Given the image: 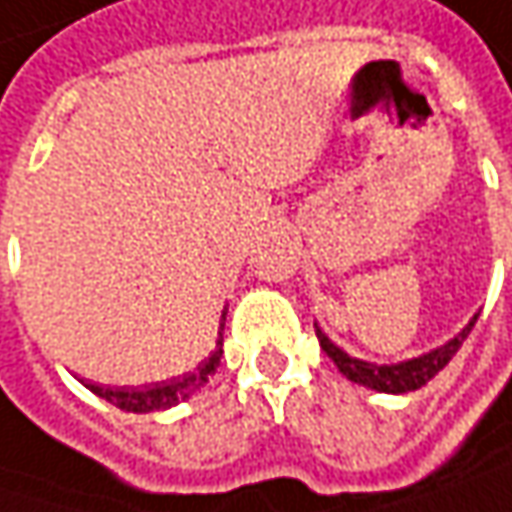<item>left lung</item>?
Here are the masks:
<instances>
[{
  "instance_id": "1",
  "label": "left lung",
  "mask_w": 512,
  "mask_h": 512,
  "mask_svg": "<svg viewBox=\"0 0 512 512\" xmlns=\"http://www.w3.org/2000/svg\"><path fill=\"white\" fill-rule=\"evenodd\" d=\"M478 321V313L469 318L464 330L458 336H452L449 342H443L435 350L429 353H420L414 359H406V362H394V365H376V362H365V359H356L345 353L339 345H333L327 339V333H321V327L316 324V336L321 342V350L336 362V368L342 371V376H347L350 382L356 385H365L371 391H379V394H408V391H417L423 388L432 376H437L446 365L449 359L458 353V347L464 345V339L469 336V330L475 327Z\"/></svg>"
}]
</instances>
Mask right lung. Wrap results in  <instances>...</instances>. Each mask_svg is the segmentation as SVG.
<instances>
[{"instance_id": "add662e5", "label": "right lung", "mask_w": 512, "mask_h": 512, "mask_svg": "<svg viewBox=\"0 0 512 512\" xmlns=\"http://www.w3.org/2000/svg\"><path fill=\"white\" fill-rule=\"evenodd\" d=\"M223 327H226V310L220 318V333H217V347L211 350L208 359H202L194 371L182 376H173L165 382H150V385H118V388H109V385H98V382H86L80 379L92 394H98L101 400L118 406L121 411H133V414H147V411H165V408L179 406L185 403L194 391H199L214 371L220 365V356H223Z\"/></svg>"}]
</instances>
